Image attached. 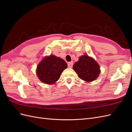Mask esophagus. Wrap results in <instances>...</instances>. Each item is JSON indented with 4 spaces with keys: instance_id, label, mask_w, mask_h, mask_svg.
<instances>
[{
    "instance_id": "obj_1",
    "label": "esophagus",
    "mask_w": 132,
    "mask_h": 132,
    "mask_svg": "<svg viewBox=\"0 0 132 132\" xmlns=\"http://www.w3.org/2000/svg\"><path fill=\"white\" fill-rule=\"evenodd\" d=\"M73 62H69L68 63V67H69V68H71V67H72V66H73Z\"/></svg>"
}]
</instances>
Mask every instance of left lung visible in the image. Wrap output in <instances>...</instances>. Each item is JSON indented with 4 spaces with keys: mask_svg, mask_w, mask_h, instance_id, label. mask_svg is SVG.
<instances>
[{
    "mask_svg": "<svg viewBox=\"0 0 132 132\" xmlns=\"http://www.w3.org/2000/svg\"><path fill=\"white\" fill-rule=\"evenodd\" d=\"M73 69L79 78L87 82H92L98 77L100 66L96 61L88 55L81 56L73 66Z\"/></svg>",
    "mask_w": 132,
    "mask_h": 132,
    "instance_id": "left-lung-1",
    "label": "left lung"
}]
</instances>
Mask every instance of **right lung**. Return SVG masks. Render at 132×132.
<instances>
[{"mask_svg":"<svg viewBox=\"0 0 132 132\" xmlns=\"http://www.w3.org/2000/svg\"><path fill=\"white\" fill-rule=\"evenodd\" d=\"M67 67L63 59L54 55L46 56L37 67L36 73L40 81L46 84H53L58 80L63 71Z\"/></svg>","mask_w":132,"mask_h":132,"instance_id":"right-lung-1","label":"right lung"}]
</instances>
